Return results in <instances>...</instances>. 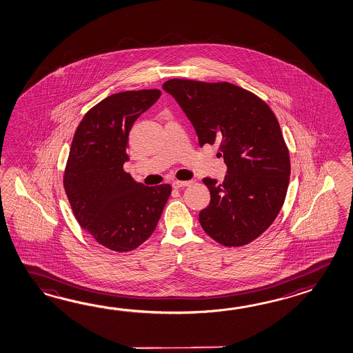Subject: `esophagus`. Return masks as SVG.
I'll list each match as a JSON object with an SVG mask.
<instances>
[{
  "label": "esophagus",
  "instance_id": "obj_1",
  "mask_svg": "<svg viewBox=\"0 0 353 353\" xmlns=\"http://www.w3.org/2000/svg\"><path fill=\"white\" fill-rule=\"evenodd\" d=\"M191 182L190 181H173L172 182V188H186L188 186Z\"/></svg>",
  "mask_w": 353,
  "mask_h": 353
}]
</instances>
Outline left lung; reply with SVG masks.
I'll return each instance as SVG.
<instances>
[{"label": "left lung", "mask_w": 353, "mask_h": 353, "mask_svg": "<svg viewBox=\"0 0 353 353\" xmlns=\"http://www.w3.org/2000/svg\"><path fill=\"white\" fill-rule=\"evenodd\" d=\"M192 123L200 145L217 144L228 174L203 179L209 206L202 229L223 246H243L273 223L287 196L290 159L281 125L265 101L231 83L171 79L162 85Z\"/></svg>", "instance_id": "left-lung-1"}]
</instances>
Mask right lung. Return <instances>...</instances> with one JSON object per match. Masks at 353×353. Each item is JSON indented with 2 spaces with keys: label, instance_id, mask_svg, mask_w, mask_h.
<instances>
[{
  "label": "right lung",
  "instance_id": "add662e5",
  "mask_svg": "<svg viewBox=\"0 0 353 353\" xmlns=\"http://www.w3.org/2000/svg\"><path fill=\"white\" fill-rule=\"evenodd\" d=\"M161 90L112 94L84 115L72 138L64 188L80 226L113 252L134 250L159 223L172 188L144 186L123 170L130 130Z\"/></svg>",
  "mask_w": 353,
  "mask_h": 353
}]
</instances>
